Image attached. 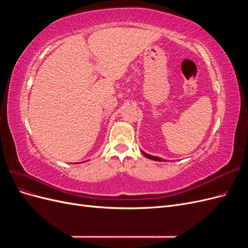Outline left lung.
Returning a JSON list of instances; mask_svg holds the SVG:
<instances>
[{
  "label": "left lung",
  "mask_w": 248,
  "mask_h": 248,
  "mask_svg": "<svg viewBox=\"0 0 248 248\" xmlns=\"http://www.w3.org/2000/svg\"><path fill=\"white\" fill-rule=\"evenodd\" d=\"M141 153L144 154L147 157V158H149V159H152V160H155V161H166V159L160 158V157H156V156H153V155H150V154H148V153H146L144 151H141Z\"/></svg>",
  "instance_id": "left-lung-1"
}]
</instances>
